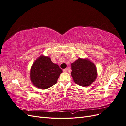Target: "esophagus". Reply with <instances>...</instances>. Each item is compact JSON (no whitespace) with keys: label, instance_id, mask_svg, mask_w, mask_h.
Masks as SVG:
<instances>
[{"label":"esophagus","instance_id":"34e87169","mask_svg":"<svg viewBox=\"0 0 126 126\" xmlns=\"http://www.w3.org/2000/svg\"><path fill=\"white\" fill-rule=\"evenodd\" d=\"M63 72H67L68 71V68H66V69H64L63 70Z\"/></svg>","mask_w":126,"mask_h":126}]
</instances>
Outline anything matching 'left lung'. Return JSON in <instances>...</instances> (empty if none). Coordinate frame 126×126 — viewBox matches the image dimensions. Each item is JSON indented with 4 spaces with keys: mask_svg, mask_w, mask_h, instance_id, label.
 I'll return each instance as SVG.
<instances>
[{
    "mask_svg": "<svg viewBox=\"0 0 126 126\" xmlns=\"http://www.w3.org/2000/svg\"><path fill=\"white\" fill-rule=\"evenodd\" d=\"M71 70L74 81L80 86H89L97 78L96 67L88 60L78 58L72 63Z\"/></svg>",
    "mask_w": 126,
    "mask_h": 126,
    "instance_id": "8db88e82",
    "label": "left lung"
}]
</instances>
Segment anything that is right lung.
<instances>
[{"label": "right lung", "instance_id": "add662e5", "mask_svg": "<svg viewBox=\"0 0 126 126\" xmlns=\"http://www.w3.org/2000/svg\"><path fill=\"white\" fill-rule=\"evenodd\" d=\"M62 70L48 57L40 56L33 63L30 70V79L40 89H47L55 85Z\"/></svg>", "mask_w": 126, "mask_h": 126}]
</instances>
